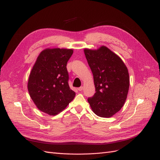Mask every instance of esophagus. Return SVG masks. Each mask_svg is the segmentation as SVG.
Masks as SVG:
<instances>
[{
	"instance_id": "1",
	"label": "esophagus",
	"mask_w": 160,
	"mask_h": 160,
	"mask_svg": "<svg viewBox=\"0 0 160 160\" xmlns=\"http://www.w3.org/2000/svg\"><path fill=\"white\" fill-rule=\"evenodd\" d=\"M83 87H80V88H78V90L79 91H81L82 90H83Z\"/></svg>"
}]
</instances>
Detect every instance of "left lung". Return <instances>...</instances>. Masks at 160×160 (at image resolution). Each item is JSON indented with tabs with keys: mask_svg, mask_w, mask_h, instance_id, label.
I'll list each match as a JSON object with an SVG mask.
<instances>
[{
	"mask_svg": "<svg viewBox=\"0 0 160 160\" xmlns=\"http://www.w3.org/2000/svg\"><path fill=\"white\" fill-rule=\"evenodd\" d=\"M93 75L95 93L88 99L92 111L99 117L111 118L122 108L129 88L128 69L122 59L105 46L84 49Z\"/></svg>",
	"mask_w": 160,
	"mask_h": 160,
	"instance_id": "obj_1",
	"label": "left lung"
}]
</instances>
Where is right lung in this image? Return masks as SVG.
<instances>
[{
    "label": "right lung",
    "instance_id": "right-lung-1",
    "mask_svg": "<svg viewBox=\"0 0 160 160\" xmlns=\"http://www.w3.org/2000/svg\"><path fill=\"white\" fill-rule=\"evenodd\" d=\"M72 49L47 48L38 55L28 77L27 88L36 107L49 115L64 110L75 96L68 83L67 63Z\"/></svg>",
    "mask_w": 160,
    "mask_h": 160
}]
</instances>
